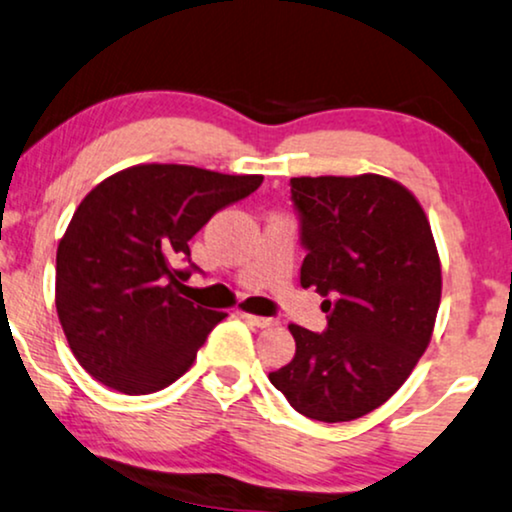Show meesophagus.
<instances>
[{
	"label": "esophagus",
	"instance_id": "1",
	"mask_svg": "<svg viewBox=\"0 0 512 512\" xmlns=\"http://www.w3.org/2000/svg\"><path fill=\"white\" fill-rule=\"evenodd\" d=\"M246 320H249L251 325H256V327H273V325H277V320L275 318H263V315H251V313H242Z\"/></svg>",
	"mask_w": 512,
	"mask_h": 512
}]
</instances>
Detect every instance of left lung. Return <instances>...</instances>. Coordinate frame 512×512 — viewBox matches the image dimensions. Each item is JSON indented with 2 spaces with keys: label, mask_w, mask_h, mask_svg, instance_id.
Here are the masks:
<instances>
[{
  "label": "left lung",
  "mask_w": 512,
  "mask_h": 512,
  "mask_svg": "<svg viewBox=\"0 0 512 512\" xmlns=\"http://www.w3.org/2000/svg\"><path fill=\"white\" fill-rule=\"evenodd\" d=\"M306 246L301 287L323 294L327 330L289 325L296 353L268 380L301 415L363 418L430 346L441 263L430 220L401 182L363 173L292 178Z\"/></svg>",
  "instance_id": "1"
}]
</instances>
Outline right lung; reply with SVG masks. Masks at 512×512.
Returning a JSON list of instances; mask_svg holds the SVG:
<instances>
[{"instance_id": "add662e5", "label": "right lung", "mask_w": 512, "mask_h": 512, "mask_svg": "<svg viewBox=\"0 0 512 512\" xmlns=\"http://www.w3.org/2000/svg\"><path fill=\"white\" fill-rule=\"evenodd\" d=\"M263 175L178 163L113 173L75 208L56 249V313L73 356L94 380L151 394L192 368L227 313L185 299L189 239Z\"/></svg>"}]
</instances>
